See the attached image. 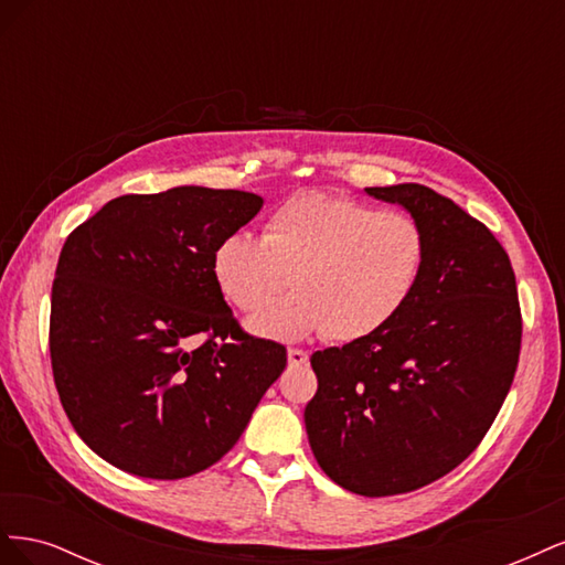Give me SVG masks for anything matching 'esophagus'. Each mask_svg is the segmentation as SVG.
Listing matches in <instances>:
<instances>
[{"label":"esophagus","mask_w":565,"mask_h":565,"mask_svg":"<svg viewBox=\"0 0 565 565\" xmlns=\"http://www.w3.org/2000/svg\"><path fill=\"white\" fill-rule=\"evenodd\" d=\"M287 361H289V365H292V367H303V365H309V353L301 351V349H289L287 351Z\"/></svg>","instance_id":"34e87169"}]
</instances>
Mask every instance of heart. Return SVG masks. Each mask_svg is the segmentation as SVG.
I'll list each match as a JSON object with an SVG mask.
<instances>
[{"instance_id": "b5f03b06", "label": "heart", "mask_w": 565, "mask_h": 565, "mask_svg": "<svg viewBox=\"0 0 565 565\" xmlns=\"http://www.w3.org/2000/svg\"><path fill=\"white\" fill-rule=\"evenodd\" d=\"M426 259L429 237L413 214L313 191L282 202L264 237L226 235L214 247L212 273L221 295L245 313L263 309L294 276L296 292L252 318L256 334L358 341L398 318Z\"/></svg>"}]
</instances>
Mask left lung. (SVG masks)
<instances>
[{
  "mask_svg": "<svg viewBox=\"0 0 565 565\" xmlns=\"http://www.w3.org/2000/svg\"><path fill=\"white\" fill-rule=\"evenodd\" d=\"M429 237L415 297L377 334L311 355L303 409L320 469L365 498L429 486L459 467L498 417L521 353L509 254L481 221L422 183L365 188Z\"/></svg>",
  "mask_w": 565,
  "mask_h": 565,
  "instance_id": "obj_1",
  "label": "left lung"
}]
</instances>
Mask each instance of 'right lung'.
Listing matches in <instances>:
<instances>
[{
	"label": "right lung",
	"instance_id": "obj_1",
	"mask_svg": "<svg viewBox=\"0 0 565 565\" xmlns=\"http://www.w3.org/2000/svg\"><path fill=\"white\" fill-rule=\"evenodd\" d=\"M264 198L179 185L119 195L65 237L49 353L61 405L113 467L158 481L216 465L287 365L252 337L212 273L214 247Z\"/></svg>",
	"mask_w": 565,
	"mask_h": 565
}]
</instances>
